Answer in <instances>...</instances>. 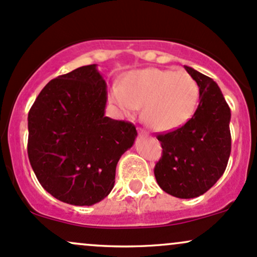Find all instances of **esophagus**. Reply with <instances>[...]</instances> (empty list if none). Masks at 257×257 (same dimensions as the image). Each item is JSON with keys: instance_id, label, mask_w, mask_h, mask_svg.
I'll return each mask as SVG.
<instances>
[{"instance_id": "34e87169", "label": "esophagus", "mask_w": 257, "mask_h": 257, "mask_svg": "<svg viewBox=\"0 0 257 257\" xmlns=\"http://www.w3.org/2000/svg\"><path fill=\"white\" fill-rule=\"evenodd\" d=\"M139 134L141 135V136H148V135H147V132H146V131H143L142 128H140V130H139Z\"/></svg>"}]
</instances>
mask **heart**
I'll return each instance as SVG.
<instances>
[{
    "instance_id": "heart-1",
    "label": "heart",
    "mask_w": 257,
    "mask_h": 257,
    "mask_svg": "<svg viewBox=\"0 0 257 257\" xmlns=\"http://www.w3.org/2000/svg\"><path fill=\"white\" fill-rule=\"evenodd\" d=\"M200 88L185 71L142 68L128 72L122 85L115 84L111 100L125 114L143 105L142 118L156 131L180 128L194 116Z\"/></svg>"
}]
</instances>
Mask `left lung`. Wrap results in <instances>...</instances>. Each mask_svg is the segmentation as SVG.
<instances>
[{"instance_id":"obj_1","label":"left lung","mask_w":257,"mask_h":257,"mask_svg":"<svg viewBox=\"0 0 257 257\" xmlns=\"http://www.w3.org/2000/svg\"><path fill=\"white\" fill-rule=\"evenodd\" d=\"M200 88V103L184 126L157 136L163 154L154 176L163 191L194 198L208 191L223 175L230 156V109L216 82L185 66Z\"/></svg>"}]
</instances>
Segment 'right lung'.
<instances>
[{"instance_id": "right-lung-1", "label": "right lung", "mask_w": 257, "mask_h": 257, "mask_svg": "<svg viewBox=\"0 0 257 257\" xmlns=\"http://www.w3.org/2000/svg\"><path fill=\"white\" fill-rule=\"evenodd\" d=\"M106 83L96 65L49 82L28 114V157L41 186L57 200L92 206L115 184L118 159L137 131L105 116Z\"/></svg>"}]
</instances>
